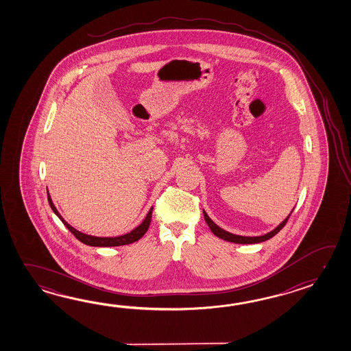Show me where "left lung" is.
Instances as JSON below:
<instances>
[{"label": "left lung", "instance_id": "left-lung-1", "mask_svg": "<svg viewBox=\"0 0 351 351\" xmlns=\"http://www.w3.org/2000/svg\"><path fill=\"white\" fill-rule=\"evenodd\" d=\"M295 209V207H293ZM292 209V210H293ZM291 212H290V215L285 218L284 221L281 222V223L277 226L276 228H274L272 231L267 232L266 234H262V236H239V234H234V233H231V232L224 231L223 228H221L219 226H217L210 218H209L208 215L206 213V210L203 209V216H204V219H206V222L208 224L209 230L212 231V233L217 236V237H219V239H224V241H228V242H232V243H239V245H251V243H260V242H265V241H267V239H272L276 233L281 231L282 230V227H284L286 222H287V219H289V217L291 216Z\"/></svg>", "mask_w": 351, "mask_h": 351}]
</instances>
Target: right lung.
<instances>
[{
  "mask_svg": "<svg viewBox=\"0 0 351 351\" xmlns=\"http://www.w3.org/2000/svg\"><path fill=\"white\" fill-rule=\"evenodd\" d=\"M47 199H49V204L53 209V213L56 216L59 217L61 219V222L66 226L67 230L71 232L74 234L76 239H79L82 243L88 245V246L93 247H115V246H124V245H130L133 242H136L138 239H142L143 236L145 234V232L148 231L149 228L150 221H152V212H153V207L149 209L148 215L144 218L142 223L139 224L138 227H135L133 231L125 233L123 236H118V237H97V236H91V234H86V233H82V232L77 231L76 228H74L73 226L67 223L66 221L62 218V216L60 215L59 210L55 207L53 199L49 194L47 191Z\"/></svg>",
  "mask_w": 351,
  "mask_h": 351,
  "instance_id": "add662e5",
  "label": "right lung"
}]
</instances>
